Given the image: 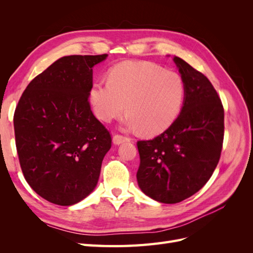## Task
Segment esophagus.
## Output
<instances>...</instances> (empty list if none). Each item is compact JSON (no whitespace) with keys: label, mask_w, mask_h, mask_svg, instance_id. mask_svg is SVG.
<instances>
[{"label":"esophagus","mask_w":253,"mask_h":253,"mask_svg":"<svg viewBox=\"0 0 253 253\" xmlns=\"http://www.w3.org/2000/svg\"><path fill=\"white\" fill-rule=\"evenodd\" d=\"M126 141H129V138L126 136H122L120 134H116V135H114V137H113V142L115 144H120V143L126 142Z\"/></svg>","instance_id":"obj_1"}]
</instances>
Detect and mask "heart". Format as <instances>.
<instances>
[{"label":"heart","instance_id":"obj_1","mask_svg":"<svg viewBox=\"0 0 253 253\" xmlns=\"http://www.w3.org/2000/svg\"><path fill=\"white\" fill-rule=\"evenodd\" d=\"M185 84L180 76L150 62H125L110 72L109 82H97L89 98L96 116L104 122L128 112L126 125L145 134L169 127L180 112Z\"/></svg>","mask_w":253,"mask_h":253}]
</instances>
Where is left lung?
I'll list each match as a JSON object with an SVG mask.
<instances>
[{"instance_id": "8db88e82", "label": "left lung", "mask_w": 253, "mask_h": 253, "mask_svg": "<svg viewBox=\"0 0 253 253\" xmlns=\"http://www.w3.org/2000/svg\"><path fill=\"white\" fill-rule=\"evenodd\" d=\"M174 62L185 84L179 116L155 138L137 141V181L144 194L164 204L182 202L210 179L225 128L223 104L209 79L178 57Z\"/></svg>"}]
</instances>
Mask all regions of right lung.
Returning <instances> with one entry per match:
<instances>
[{
	"mask_svg": "<svg viewBox=\"0 0 253 253\" xmlns=\"http://www.w3.org/2000/svg\"><path fill=\"white\" fill-rule=\"evenodd\" d=\"M108 55L66 56L34 78L13 115L23 175L37 194L71 206L97 185L112 137L90 110L93 67Z\"/></svg>",
	"mask_w": 253,
	"mask_h": 253,
	"instance_id": "add662e5",
	"label": "right lung"
}]
</instances>
